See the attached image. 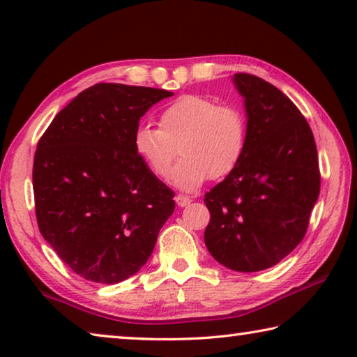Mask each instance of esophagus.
<instances>
[{
  "mask_svg": "<svg viewBox=\"0 0 357 357\" xmlns=\"http://www.w3.org/2000/svg\"><path fill=\"white\" fill-rule=\"evenodd\" d=\"M174 200H176V204L179 208H185V206H189V204L192 203V200L189 197H184V195H176V198H174Z\"/></svg>",
  "mask_w": 357,
  "mask_h": 357,
  "instance_id": "obj_1",
  "label": "esophagus"
}]
</instances>
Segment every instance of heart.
Listing matches in <instances>:
<instances>
[{
  "label": "heart",
  "instance_id": "heart-1",
  "mask_svg": "<svg viewBox=\"0 0 357 357\" xmlns=\"http://www.w3.org/2000/svg\"><path fill=\"white\" fill-rule=\"evenodd\" d=\"M134 151L157 178H167L178 151L183 159L173 172V184L197 190L211 178H225L243 160L247 119L238 107L219 105L204 96H181L159 114V129L140 126ZM178 149H176V146Z\"/></svg>",
  "mask_w": 357,
  "mask_h": 357
}]
</instances>
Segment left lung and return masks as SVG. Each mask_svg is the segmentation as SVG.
Segmentation results:
<instances>
[{
    "mask_svg": "<svg viewBox=\"0 0 357 357\" xmlns=\"http://www.w3.org/2000/svg\"><path fill=\"white\" fill-rule=\"evenodd\" d=\"M233 83L244 99L247 146L234 172L204 195V244L225 268L257 273L305 236L321 178L315 138L298 107L259 77L234 74Z\"/></svg>",
    "mask_w": 357,
    "mask_h": 357,
    "instance_id": "left-lung-1",
    "label": "left lung"
}]
</instances>
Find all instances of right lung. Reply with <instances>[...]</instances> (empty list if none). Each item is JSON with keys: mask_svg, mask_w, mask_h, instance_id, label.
Here are the masks:
<instances>
[{"mask_svg": "<svg viewBox=\"0 0 357 357\" xmlns=\"http://www.w3.org/2000/svg\"><path fill=\"white\" fill-rule=\"evenodd\" d=\"M165 89L98 83L59 112L33 165L40 234L83 279L137 274L174 211V193L134 151V132Z\"/></svg>", "mask_w": 357, "mask_h": 357, "instance_id": "right-lung-1", "label": "right lung"}]
</instances>
